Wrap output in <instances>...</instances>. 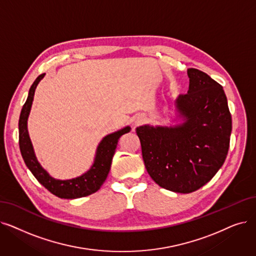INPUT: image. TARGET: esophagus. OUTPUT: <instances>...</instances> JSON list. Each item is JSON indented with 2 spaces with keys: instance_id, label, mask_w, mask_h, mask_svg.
Here are the masks:
<instances>
[{
  "instance_id": "34e87169",
  "label": "esophagus",
  "mask_w": 256,
  "mask_h": 256,
  "mask_svg": "<svg viewBox=\"0 0 256 256\" xmlns=\"http://www.w3.org/2000/svg\"><path fill=\"white\" fill-rule=\"evenodd\" d=\"M144 122V118L143 117H138L137 119H136V121H135V124L138 126H141L142 124Z\"/></svg>"
}]
</instances>
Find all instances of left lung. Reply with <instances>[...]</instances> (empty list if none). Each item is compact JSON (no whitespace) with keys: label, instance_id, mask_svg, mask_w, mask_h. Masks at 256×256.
<instances>
[{"label":"left lung","instance_id":"left-lung-1","mask_svg":"<svg viewBox=\"0 0 256 256\" xmlns=\"http://www.w3.org/2000/svg\"><path fill=\"white\" fill-rule=\"evenodd\" d=\"M187 74L190 90L176 100L184 124L136 128L152 179L180 194L196 192L212 179L227 157L232 130L223 86L198 69Z\"/></svg>","mask_w":256,"mask_h":256}]
</instances>
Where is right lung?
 <instances>
[{"label": "right lung", "instance_id": "right-lung-1", "mask_svg": "<svg viewBox=\"0 0 256 256\" xmlns=\"http://www.w3.org/2000/svg\"><path fill=\"white\" fill-rule=\"evenodd\" d=\"M45 74H40L38 78L32 84L28 98L22 108L18 120V144L22 157H23L25 164L30 170L32 174L36 178V180L45 188L62 198H77L82 196H90L96 192L102 187L108 174L110 164H112L113 156L115 154L117 143L119 138L126 134L130 130L128 126L114 134L108 135L102 139L98 146L96 158L91 170L84 174L75 178L72 180H55L51 178L45 170H42L40 163L38 162L34 152H33L32 144L27 130V119L31 108L33 96L38 84L42 78Z\"/></svg>", "mask_w": 256, "mask_h": 256}]
</instances>
